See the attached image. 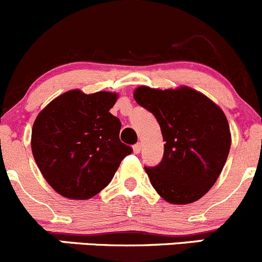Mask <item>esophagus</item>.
Here are the masks:
<instances>
[{"label": "esophagus", "instance_id": "obj_1", "mask_svg": "<svg viewBox=\"0 0 262 262\" xmlns=\"http://www.w3.org/2000/svg\"><path fill=\"white\" fill-rule=\"evenodd\" d=\"M141 149H142V144L141 143H137V144H134V146H133V152L134 153H139V152H141Z\"/></svg>", "mask_w": 262, "mask_h": 262}]
</instances>
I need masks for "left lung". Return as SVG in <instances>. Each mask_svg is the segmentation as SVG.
Listing matches in <instances>:
<instances>
[{"mask_svg":"<svg viewBox=\"0 0 262 262\" xmlns=\"http://www.w3.org/2000/svg\"><path fill=\"white\" fill-rule=\"evenodd\" d=\"M138 105L152 113L166 142L162 161L144 167L150 184L171 204H190L204 196L224 167L231 132L223 110L190 87L134 91Z\"/></svg>","mask_w":262,"mask_h":262,"instance_id":"1","label":"left lung"}]
</instances>
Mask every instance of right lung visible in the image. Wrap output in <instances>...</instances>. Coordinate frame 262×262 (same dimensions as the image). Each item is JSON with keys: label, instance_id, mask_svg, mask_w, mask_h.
Here are the masks:
<instances>
[{"label": "right lung", "instance_id": "right-lung-1", "mask_svg": "<svg viewBox=\"0 0 262 262\" xmlns=\"http://www.w3.org/2000/svg\"><path fill=\"white\" fill-rule=\"evenodd\" d=\"M118 95L71 90L49 102L31 130L34 160L62 196L84 200L109 185L132 148L119 139L121 123L110 113Z\"/></svg>", "mask_w": 262, "mask_h": 262}]
</instances>
